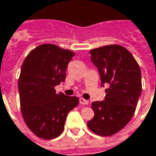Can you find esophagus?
<instances>
[{
	"instance_id": "34e87169",
	"label": "esophagus",
	"mask_w": 156,
	"mask_h": 156,
	"mask_svg": "<svg viewBox=\"0 0 156 156\" xmlns=\"http://www.w3.org/2000/svg\"><path fill=\"white\" fill-rule=\"evenodd\" d=\"M79 103L82 105H88L89 104V101L85 100V99H83V98H79Z\"/></svg>"
}]
</instances>
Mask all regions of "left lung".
<instances>
[{"mask_svg":"<svg viewBox=\"0 0 156 156\" xmlns=\"http://www.w3.org/2000/svg\"><path fill=\"white\" fill-rule=\"evenodd\" d=\"M90 54L100 74L101 86L108 83L109 87L104 100L92 102L95 116L87 125L99 136H112L122 130L135 113L142 92L140 67L120 45H107Z\"/></svg>","mask_w":156,"mask_h":156,"instance_id":"obj_1","label":"left lung"}]
</instances>
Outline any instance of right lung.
Wrapping results in <instances>:
<instances>
[{"label":"right lung","instance_id":"1","mask_svg":"<svg viewBox=\"0 0 156 156\" xmlns=\"http://www.w3.org/2000/svg\"><path fill=\"white\" fill-rule=\"evenodd\" d=\"M73 52L54 44H42L30 52L19 78L21 112L25 124L36 136L54 139L64 130L66 116L78 106L77 96L56 93L64 82Z\"/></svg>","mask_w":156,"mask_h":156}]
</instances>
